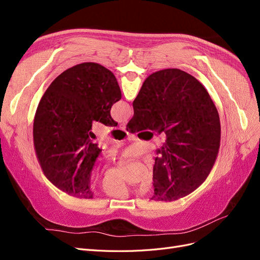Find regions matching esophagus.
Returning a JSON list of instances; mask_svg holds the SVG:
<instances>
[{
	"mask_svg": "<svg viewBox=\"0 0 260 260\" xmlns=\"http://www.w3.org/2000/svg\"><path fill=\"white\" fill-rule=\"evenodd\" d=\"M119 129H121V130H123V131H125V130H127V124H125V123H120V125H119Z\"/></svg>",
	"mask_w": 260,
	"mask_h": 260,
	"instance_id": "obj_1",
	"label": "esophagus"
}]
</instances>
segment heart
<instances>
[{
	"mask_svg": "<svg viewBox=\"0 0 260 260\" xmlns=\"http://www.w3.org/2000/svg\"><path fill=\"white\" fill-rule=\"evenodd\" d=\"M153 172H148L145 180H144V186L145 188H149L153 184ZM102 191H103L106 195L111 196V198H116V199H123V198H128V196L131 194L130 187L125 184L124 181L118 176H113L109 177L106 175L104 178L103 182H102Z\"/></svg>",
	"mask_w": 260,
	"mask_h": 260,
	"instance_id": "1",
	"label": "heart"
}]
</instances>
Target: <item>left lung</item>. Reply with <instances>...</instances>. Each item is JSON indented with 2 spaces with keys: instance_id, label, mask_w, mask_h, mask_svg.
I'll return each mask as SVG.
<instances>
[{
  "instance_id": "obj_1",
  "label": "left lung",
  "mask_w": 260,
  "mask_h": 260,
  "mask_svg": "<svg viewBox=\"0 0 260 260\" xmlns=\"http://www.w3.org/2000/svg\"><path fill=\"white\" fill-rule=\"evenodd\" d=\"M121 99L114 74L96 62L61 73L45 91L34 121V143L44 176L59 190L92 199L91 172L102 149L92 122L116 127L112 106Z\"/></svg>"
}]
</instances>
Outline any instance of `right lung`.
I'll use <instances>...</instances> for the list:
<instances>
[{"label":"right lung","instance_id":"right-lung-1","mask_svg":"<svg viewBox=\"0 0 260 260\" xmlns=\"http://www.w3.org/2000/svg\"><path fill=\"white\" fill-rule=\"evenodd\" d=\"M127 131L165 132L153 168L152 200L172 202L195 191L208 177L220 147V119L203 84L177 68L146 78L133 101Z\"/></svg>","mask_w":260,"mask_h":260}]
</instances>
